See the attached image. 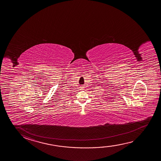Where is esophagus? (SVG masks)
I'll list each match as a JSON object with an SVG mask.
<instances>
[{
    "instance_id": "esophagus-1",
    "label": "esophagus",
    "mask_w": 161,
    "mask_h": 161,
    "mask_svg": "<svg viewBox=\"0 0 161 161\" xmlns=\"http://www.w3.org/2000/svg\"><path fill=\"white\" fill-rule=\"evenodd\" d=\"M81 87V89H84V87Z\"/></svg>"
}]
</instances>
